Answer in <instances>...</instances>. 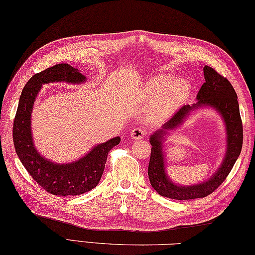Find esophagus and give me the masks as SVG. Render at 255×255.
Returning a JSON list of instances; mask_svg holds the SVG:
<instances>
[{"instance_id":"1","label":"esophagus","mask_w":255,"mask_h":255,"mask_svg":"<svg viewBox=\"0 0 255 255\" xmlns=\"http://www.w3.org/2000/svg\"><path fill=\"white\" fill-rule=\"evenodd\" d=\"M145 132L142 128H134L131 130V138L132 139H142L145 136Z\"/></svg>"}]
</instances>
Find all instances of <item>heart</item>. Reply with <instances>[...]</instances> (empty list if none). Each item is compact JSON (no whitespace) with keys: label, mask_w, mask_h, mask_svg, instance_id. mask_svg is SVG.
<instances>
[{"label":"heart","mask_w":255,"mask_h":255,"mask_svg":"<svg viewBox=\"0 0 255 255\" xmlns=\"http://www.w3.org/2000/svg\"><path fill=\"white\" fill-rule=\"evenodd\" d=\"M189 83L185 78L173 79L170 74H159L150 79L144 86V95L154 99L153 110L156 114L165 115L185 99Z\"/></svg>","instance_id":"heart-1"}]
</instances>
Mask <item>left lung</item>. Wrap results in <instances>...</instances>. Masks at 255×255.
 I'll use <instances>...</instances> for the list:
<instances>
[{
    "instance_id": "1",
    "label": "left lung",
    "mask_w": 255,
    "mask_h": 255,
    "mask_svg": "<svg viewBox=\"0 0 255 255\" xmlns=\"http://www.w3.org/2000/svg\"><path fill=\"white\" fill-rule=\"evenodd\" d=\"M205 82L197 93V102L193 105H183L169 121L150 136L151 148L148 167L149 180L161 196L186 200L208 196L223 183L239 158L243 128L240 117L239 103L234 86L228 80L208 66L204 67ZM203 107H211L223 118L226 128V153L221 166L208 180L194 186H180L170 181L165 171V156L163 151L164 139L168 131L179 127L189 112Z\"/></svg>"
}]
</instances>
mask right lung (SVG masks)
<instances>
[{"label":"right lung","mask_w":255,"mask_h":255,"mask_svg":"<svg viewBox=\"0 0 255 255\" xmlns=\"http://www.w3.org/2000/svg\"><path fill=\"white\" fill-rule=\"evenodd\" d=\"M85 81V75L67 63L56 64L32 75L21 91L14 119L13 141L21 164L45 191L58 196H75L97 186L108 152L121 142L119 137L112 138L94 145L89 153L70 163H56L37 151L31 133V113L42 85L52 82L81 84Z\"/></svg>","instance_id":"1"}]
</instances>
